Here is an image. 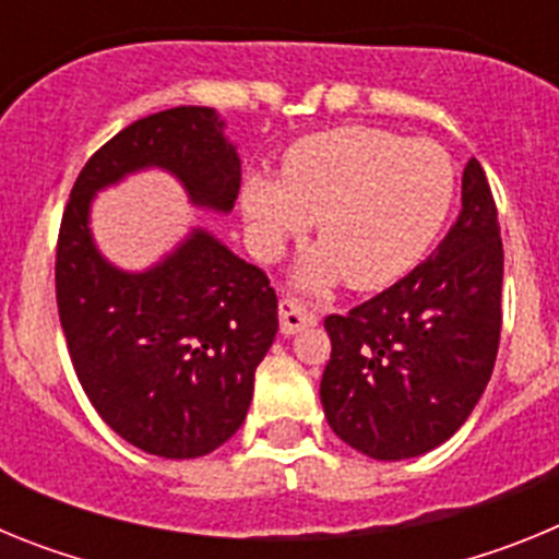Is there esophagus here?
Returning a JSON list of instances; mask_svg holds the SVG:
<instances>
[{"label": "esophagus", "instance_id": "obj_1", "mask_svg": "<svg viewBox=\"0 0 559 559\" xmlns=\"http://www.w3.org/2000/svg\"><path fill=\"white\" fill-rule=\"evenodd\" d=\"M316 324V316L308 313V310L296 308L294 302H280V330H283V335H296L302 333V330L313 328Z\"/></svg>", "mask_w": 559, "mask_h": 559}]
</instances>
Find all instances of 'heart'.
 Here are the masks:
<instances>
[{
    "instance_id": "b5f03b06",
    "label": "heart",
    "mask_w": 559,
    "mask_h": 559,
    "mask_svg": "<svg viewBox=\"0 0 559 559\" xmlns=\"http://www.w3.org/2000/svg\"><path fill=\"white\" fill-rule=\"evenodd\" d=\"M453 195L456 165L442 145L344 126L290 145L280 181L251 176L240 206L265 257L316 221L322 249L296 269V285L322 294L341 276L374 290L406 274L445 224Z\"/></svg>"
}]
</instances>
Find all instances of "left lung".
Listing matches in <instances>:
<instances>
[{
	"label": "left lung",
	"mask_w": 559,
	"mask_h": 559,
	"mask_svg": "<svg viewBox=\"0 0 559 559\" xmlns=\"http://www.w3.org/2000/svg\"><path fill=\"white\" fill-rule=\"evenodd\" d=\"M503 246L481 165L462 176V212L426 263L347 316H328L322 374L330 428L380 462L423 456L471 417L501 338Z\"/></svg>",
	"instance_id": "8db88e82"
}]
</instances>
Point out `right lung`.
<instances>
[{"mask_svg":"<svg viewBox=\"0 0 559 559\" xmlns=\"http://www.w3.org/2000/svg\"><path fill=\"white\" fill-rule=\"evenodd\" d=\"M147 167L187 199L231 212L240 159L215 108L179 106L122 128L83 165L56 251L58 316L88 403L140 451L195 459L243 426L254 369L274 344L276 294L257 265L192 229L145 271H122L88 229L100 190Z\"/></svg>","mask_w":559,"mask_h":559,"instance_id":"add662e5","label":"right lung"}]
</instances>
